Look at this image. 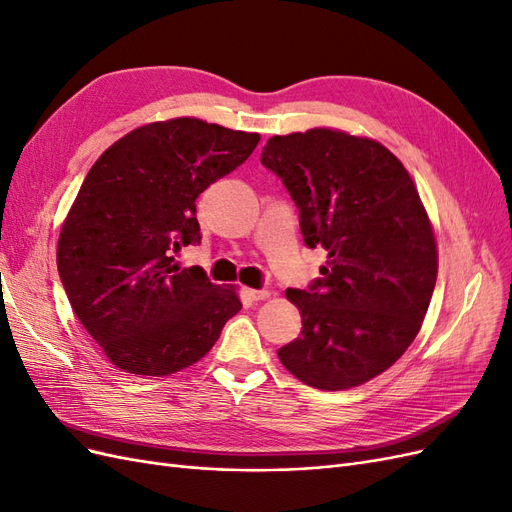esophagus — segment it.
Here are the masks:
<instances>
[{"label":"esophagus","instance_id":"34e87169","mask_svg":"<svg viewBox=\"0 0 512 512\" xmlns=\"http://www.w3.org/2000/svg\"><path fill=\"white\" fill-rule=\"evenodd\" d=\"M245 297L252 301H265L271 297L269 290H258V288H245Z\"/></svg>","mask_w":512,"mask_h":512}]
</instances>
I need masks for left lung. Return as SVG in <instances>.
<instances>
[{
    "instance_id": "obj_1",
    "label": "left lung",
    "mask_w": 512,
    "mask_h": 512,
    "mask_svg": "<svg viewBox=\"0 0 512 512\" xmlns=\"http://www.w3.org/2000/svg\"><path fill=\"white\" fill-rule=\"evenodd\" d=\"M260 160L297 203L305 243L327 250L312 288L286 290L303 329L277 356L314 389L361 386L408 350L436 288L423 200L395 153L344 130L273 136Z\"/></svg>"
}]
</instances>
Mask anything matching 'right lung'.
<instances>
[{
    "label": "right lung",
    "instance_id": "obj_1",
    "mask_svg": "<svg viewBox=\"0 0 512 512\" xmlns=\"http://www.w3.org/2000/svg\"><path fill=\"white\" fill-rule=\"evenodd\" d=\"M258 132L196 117L153 121L108 147L61 224L57 269L68 301L106 359L136 376L194 365L241 309L175 254L200 241L196 198L241 166Z\"/></svg>",
    "mask_w": 512,
    "mask_h": 512
}]
</instances>
